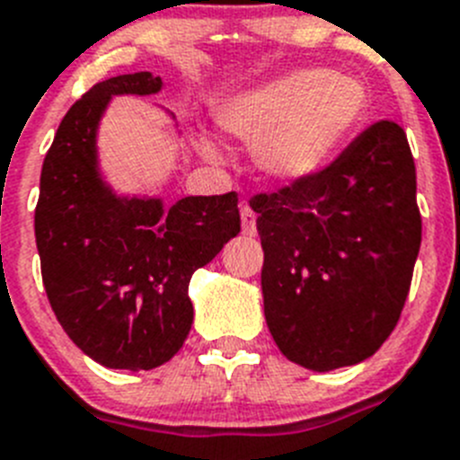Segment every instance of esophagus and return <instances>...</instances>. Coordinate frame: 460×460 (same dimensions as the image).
<instances>
[{
  "label": "esophagus",
  "mask_w": 460,
  "mask_h": 460,
  "mask_svg": "<svg viewBox=\"0 0 460 460\" xmlns=\"http://www.w3.org/2000/svg\"><path fill=\"white\" fill-rule=\"evenodd\" d=\"M241 226L245 235H257V217L250 206H241Z\"/></svg>",
  "instance_id": "obj_1"
}]
</instances>
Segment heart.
I'll return each instance as SVG.
<instances>
[{"label":"heart","instance_id":"heart-1","mask_svg":"<svg viewBox=\"0 0 460 460\" xmlns=\"http://www.w3.org/2000/svg\"><path fill=\"white\" fill-rule=\"evenodd\" d=\"M368 113V90L354 75L294 69L225 99L215 122L235 141L254 146V164L266 178L296 182L342 150ZM199 146L208 159L222 157L210 138Z\"/></svg>","mask_w":460,"mask_h":460}]
</instances>
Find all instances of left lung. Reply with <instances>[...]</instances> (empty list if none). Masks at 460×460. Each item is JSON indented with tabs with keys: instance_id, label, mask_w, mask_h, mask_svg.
Here are the masks:
<instances>
[{
	"instance_id": "left-lung-1",
	"label": "left lung",
	"mask_w": 460,
	"mask_h": 460,
	"mask_svg": "<svg viewBox=\"0 0 460 460\" xmlns=\"http://www.w3.org/2000/svg\"><path fill=\"white\" fill-rule=\"evenodd\" d=\"M250 206L263 314L279 351L317 373L373 357L396 329L421 245L402 127L379 119L326 169Z\"/></svg>"
}]
</instances>
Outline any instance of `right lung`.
I'll list each match as a JSON object with an SVG mask.
<instances>
[{"mask_svg": "<svg viewBox=\"0 0 460 460\" xmlns=\"http://www.w3.org/2000/svg\"><path fill=\"white\" fill-rule=\"evenodd\" d=\"M150 71L115 75L83 94L43 159L34 234L55 317L106 368L153 370L191 329V273L241 231L238 194L118 197L102 178L97 129L118 94H157Z\"/></svg>", "mask_w": 460, "mask_h": 460, "instance_id": "right-lung-1", "label": "right lung"}]
</instances>
